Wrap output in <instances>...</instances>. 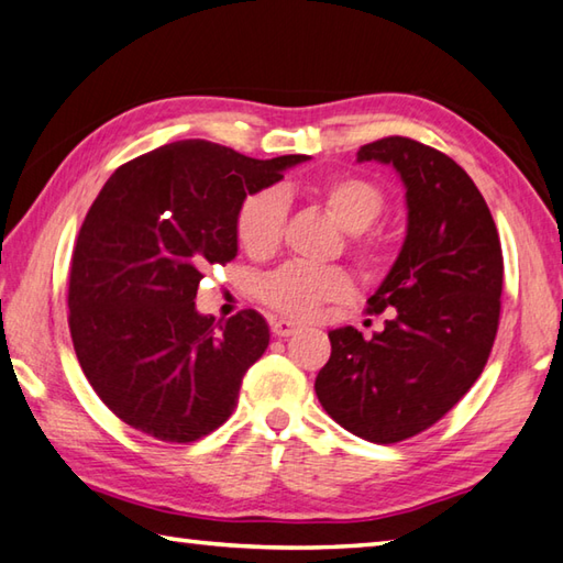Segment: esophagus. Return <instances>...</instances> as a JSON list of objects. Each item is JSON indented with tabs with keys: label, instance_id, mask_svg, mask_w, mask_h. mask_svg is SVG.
<instances>
[{
	"label": "esophagus",
	"instance_id": "esophagus-1",
	"mask_svg": "<svg viewBox=\"0 0 563 563\" xmlns=\"http://www.w3.org/2000/svg\"><path fill=\"white\" fill-rule=\"evenodd\" d=\"M271 330H273L275 336H290V334L300 330V324L292 322V320H283V317H280V320L271 322Z\"/></svg>",
	"mask_w": 563,
	"mask_h": 563
}]
</instances>
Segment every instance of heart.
<instances>
[{"label":"heart","mask_w":563,"mask_h":563,"mask_svg":"<svg viewBox=\"0 0 563 563\" xmlns=\"http://www.w3.org/2000/svg\"><path fill=\"white\" fill-rule=\"evenodd\" d=\"M327 213L350 233V251L366 271H382L391 261V249L382 236L364 233L386 209V194L379 184L360 175H336L314 187ZM285 199L278 191H255L241 203L236 217V236L251 258H268L278 251L285 229ZM352 278L336 265L288 263L261 283V300L271 310L298 317H312L324 302L346 300Z\"/></svg>","instance_id":"obj_1"}]
</instances>
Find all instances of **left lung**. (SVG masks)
I'll return each instance as SVG.
<instances>
[{"instance_id": "left-lung-1", "label": "left lung", "mask_w": 563, "mask_h": 563, "mask_svg": "<svg viewBox=\"0 0 563 563\" xmlns=\"http://www.w3.org/2000/svg\"><path fill=\"white\" fill-rule=\"evenodd\" d=\"M356 159L398 172L406 241L369 298V312L388 310L384 330L372 340L354 327L332 330L314 394L346 431L386 445L441 421L483 374L505 263L483 194L443 152L394 135L364 145Z\"/></svg>"}]
</instances>
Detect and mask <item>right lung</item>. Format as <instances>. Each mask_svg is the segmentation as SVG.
<instances>
[{
	"label": "right lung",
	"mask_w": 563,
	"mask_h": 563,
	"mask_svg": "<svg viewBox=\"0 0 563 563\" xmlns=\"http://www.w3.org/2000/svg\"><path fill=\"white\" fill-rule=\"evenodd\" d=\"M310 159H253L179 140L115 169L86 213L68 280V327L86 379L120 421L191 443L227 421L268 322L241 310L213 327L197 312L209 265L239 253L243 199Z\"/></svg>",
	"instance_id": "obj_1"
}]
</instances>
